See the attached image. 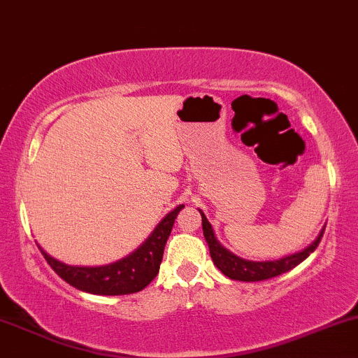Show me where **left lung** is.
Segmentation results:
<instances>
[{
	"mask_svg": "<svg viewBox=\"0 0 358 358\" xmlns=\"http://www.w3.org/2000/svg\"><path fill=\"white\" fill-rule=\"evenodd\" d=\"M201 226H203V234H205V239L208 243V248H210L211 259L215 262V266L218 268L224 275H228L229 279L234 280H244V282H256V280H266L271 278H275V275L287 273L292 268H296L297 264H301L306 257L310 256V252L315 251V248L319 246L320 239L324 236V229L319 233V236L315 238V241L309 244L306 250H302L296 255H289L286 257H280V259L275 261H248L243 259V257H238L233 255L231 251H228L223 244H220L218 239L215 236V231H213L210 221L206 220L205 213L201 210Z\"/></svg>",
	"mask_w": 358,
	"mask_h": 358,
	"instance_id": "8db88e82",
	"label": "left lung"
}]
</instances>
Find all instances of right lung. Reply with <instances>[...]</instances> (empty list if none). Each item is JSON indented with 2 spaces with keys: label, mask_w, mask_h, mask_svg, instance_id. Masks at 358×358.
Instances as JSON below:
<instances>
[{
  "label": "right lung",
  "mask_w": 358,
  "mask_h": 358,
  "mask_svg": "<svg viewBox=\"0 0 358 358\" xmlns=\"http://www.w3.org/2000/svg\"><path fill=\"white\" fill-rule=\"evenodd\" d=\"M183 208V205H180L173 211H170L157 224V228L153 229L142 246L137 248L132 255L112 262V264L96 266V268L69 266L54 259L46 251H43V248L39 250L48 264L54 269V273L79 291L97 294V296H124V294L138 292L147 287L158 274L166 239L173 228L175 218Z\"/></svg>",
  "instance_id": "add662e5"
}]
</instances>
